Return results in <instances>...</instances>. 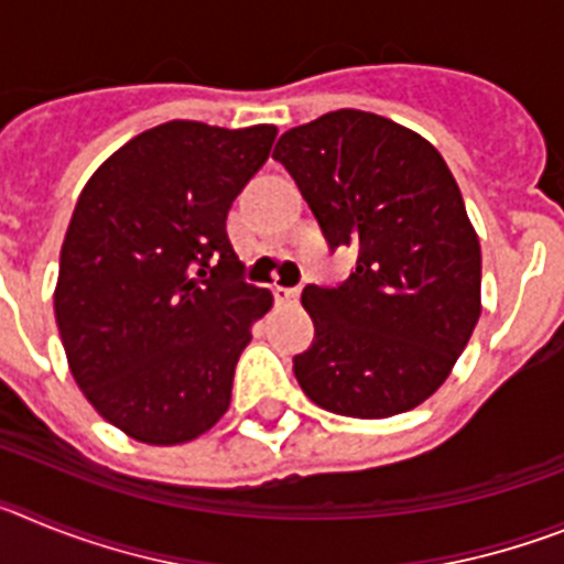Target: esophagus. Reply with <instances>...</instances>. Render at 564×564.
<instances>
[{"label": "esophagus", "mask_w": 564, "mask_h": 564, "mask_svg": "<svg viewBox=\"0 0 564 564\" xmlns=\"http://www.w3.org/2000/svg\"><path fill=\"white\" fill-rule=\"evenodd\" d=\"M273 296H276L279 305H296L299 302V288H273Z\"/></svg>", "instance_id": "esophagus-1"}]
</instances>
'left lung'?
<instances>
[{"label": "left lung", "mask_w": 564, "mask_h": 564, "mask_svg": "<svg viewBox=\"0 0 564 564\" xmlns=\"http://www.w3.org/2000/svg\"><path fill=\"white\" fill-rule=\"evenodd\" d=\"M333 248L358 253L338 288L307 285V398L344 417H392L441 390L480 318V239L426 138L361 109L288 129L273 149Z\"/></svg>", "instance_id": "left-lung-1"}]
</instances>
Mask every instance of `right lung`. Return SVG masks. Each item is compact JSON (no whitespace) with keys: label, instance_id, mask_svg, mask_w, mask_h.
<instances>
[{"label":"right lung","instance_id":"right-lung-1","mask_svg":"<svg viewBox=\"0 0 564 564\" xmlns=\"http://www.w3.org/2000/svg\"><path fill=\"white\" fill-rule=\"evenodd\" d=\"M273 141L271 123L169 121L109 154L78 194L56 325L84 398L132 441L177 446L228 412L273 293L239 279L226 223Z\"/></svg>","mask_w":564,"mask_h":564}]
</instances>
